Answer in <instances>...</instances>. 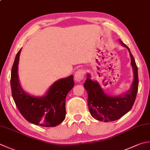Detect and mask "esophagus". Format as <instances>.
I'll return each mask as SVG.
<instances>
[{"label": "esophagus", "instance_id": "obj_1", "mask_svg": "<svg viewBox=\"0 0 150 150\" xmlns=\"http://www.w3.org/2000/svg\"><path fill=\"white\" fill-rule=\"evenodd\" d=\"M84 77V71L83 69H79L78 71H76L75 74V80L77 82H80L83 80Z\"/></svg>", "mask_w": 150, "mask_h": 150}]
</instances>
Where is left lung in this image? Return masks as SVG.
<instances>
[{"mask_svg": "<svg viewBox=\"0 0 150 150\" xmlns=\"http://www.w3.org/2000/svg\"><path fill=\"white\" fill-rule=\"evenodd\" d=\"M120 41L122 45L129 50L131 57L134 80L129 90L118 96H108L104 93L98 82L91 80L89 74L87 75L84 83V88L88 93V105L90 114L99 121L108 122L122 118L131 109L136 99L139 87L138 68L129 49L121 40Z\"/></svg>", "mask_w": 150, "mask_h": 150, "instance_id": "8db88e82", "label": "left lung"}]
</instances>
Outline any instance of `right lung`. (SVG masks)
I'll return each mask as SVG.
<instances>
[{"label":"right lung","mask_w":150,"mask_h":150,"mask_svg":"<svg viewBox=\"0 0 150 150\" xmlns=\"http://www.w3.org/2000/svg\"><path fill=\"white\" fill-rule=\"evenodd\" d=\"M21 49L15 58L11 73V94L20 113L28 122L42 127H55L66 117V98L74 86L73 75L59 79L46 95L36 97L22 89L18 77V63Z\"/></svg>","instance_id":"obj_1"}]
</instances>
